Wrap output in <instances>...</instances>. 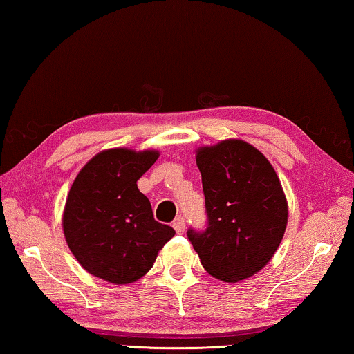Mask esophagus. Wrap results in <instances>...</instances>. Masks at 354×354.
I'll list each match as a JSON object with an SVG mask.
<instances>
[{"label":"esophagus","instance_id":"obj_1","mask_svg":"<svg viewBox=\"0 0 354 354\" xmlns=\"http://www.w3.org/2000/svg\"><path fill=\"white\" fill-rule=\"evenodd\" d=\"M172 227H174V230H176L177 234H183L185 232V220H183V216H178V218L174 220Z\"/></svg>","mask_w":354,"mask_h":354}]
</instances>
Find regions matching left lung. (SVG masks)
I'll return each instance as SVG.
<instances>
[{
  "label": "left lung",
  "instance_id": "1",
  "mask_svg": "<svg viewBox=\"0 0 354 354\" xmlns=\"http://www.w3.org/2000/svg\"><path fill=\"white\" fill-rule=\"evenodd\" d=\"M209 227L188 231L203 268L226 283L250 279L274 257L288 225V201L274 166L242 139L196 149Z\"/></svg>",
  "mask_w": 354,
  "mask_h": 354
}]
</instances>
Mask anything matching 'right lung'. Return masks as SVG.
<instances>
[{
  "instance_id": "obj_1",
  "label": "right lung",
  "mask_w": 354,
  "mask_h": 354,
  "mask_svg": "<svg viewBox=\"0 0 354 354\" xmlns=\"http://www.w3.org/2000/svg\"><path fill=\"white\" fill-rule=\"evenodd\" d=\"M158 156V150L107 149L74 178L63 232L88 274L113 285L133 283L153 268L158 252L176 234L153 218L150 201L138 188Z\"/></svg>"
}]
</instances>
